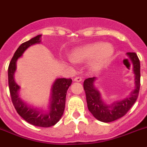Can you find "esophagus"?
Masks as SVG:
<instances>
[{
	"label": "esophagus",
	"mask_w": 147,
	"mask_h": 147,
	"mask_svg": "<svg viewBox=\"0 0 147 147\" xmlns=\"http://www.w3.org/2000/svg\"><path fill=\"white\" fill-rule=\"evenodd\" d=\"M74 80L75 82H82V79L81 77H80V76H76V77H75L74 79Z\"/></svg>",
	"instance_id": "1"
}]
</instances>
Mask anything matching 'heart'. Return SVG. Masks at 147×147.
Masks as SVG:
<instances>
[{"instance_id": "obj_1", "label": "heart", "mask_w": 147, "mask_h": 147, "mask_svg": "<svg viewBox=\"0 0 147 147\" xmlns=\"http://www.w3.org/2000/svg\"><path fill=\"white\" fill-rule=\"evenodd\" d=\"M113 53L114 48L110 44L94 42L74 49L71 51L72 59H70L69 61L71 63H74V61L81 62L91 59V67L97 69L105 65L111 59Z\"/></svg>"}]
</instances>
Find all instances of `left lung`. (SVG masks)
Segmentation results:
<instances>
[{
  "mask_svg": "<svg viewBox=\"0 0 147 147\" xmlns=\"http://www.w3.org/2000/svg\"><path fill=\"white\" fill-rule=\"evenodd\" d=\"M127 56L133 64L135 74V88L129 96L122 100H117L108 105L102 101L100 92L94 87L96 77L86 79L83 87L86 95L88 109L90 112L101 122L109 123L115 121L126 115L138 99L140 84V61L135 53H127Z\"/></svg>",
  "mask_w": 147,
  "mask_h": 147,
  "instance_id": "1",
  "label": "left lung"
}]
</instances>
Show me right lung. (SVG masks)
Listing matches in <instances>:
<instances>
[{"label": "right lung", "instance_id": "right-lung-1", "mask_svg": "<svg viewBox=\"0 0 147 147\" xmlns=\"http://www.w3.org/2000/svg\"><path fill=\"white\" fill-rule=\"evenodd\" d=\"M41 35H38L30 40L24 42L14 53L8 67L9 88L14 107L22 118L33 126L50 127L54 126L63 115L67 91L72 83V80L58 78L55 80L51 88L50 103L47 110L32 107L24 102L18 94L20 86L14 80L17 60L22 56L29 47L36 44L41 43Z\"/></svg>", "mask_w": 147, "mask_h": 147}]
</instances>
